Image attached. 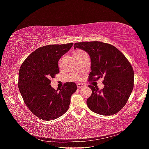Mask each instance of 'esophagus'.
Listing matches in <instances>:
<instances>
[{
	"mask_svg": "<svg viewBox=\"0 0 149 149\" xmlns=\"http://www.w3.org/2000/svg\"><path fill=\"white\" fill-rule=\"evenodd\" d=\"M77 86H78V88H83V87L84 86V84L81 83H77Z\"/></svg>",
	"mask_w": 149,
	"mask_h": 149,
	"instance_id": "1",
	"label": "esophagus"
}]
</instances>
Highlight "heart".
<instances>
[{
  "mask_svg": "<svg viewBox=\"0 0 149 149\" xmlns=\"http://www.w3.org/2000/svg\"><path fill=\"white\" fill-rule=\"evenodd\" d=\"M85 53L84 51L83 50H81V49H78V50H76L73 52V56H79L80 55H81V54Z\"/></svg>",
  "mask_w": 149,
  "mask_h": 149,
  "instance_id": "1",
  "label": "heart"
}]
</instances>
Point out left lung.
Masks as SVG:
<instances>
[{"label":"left lung","instance_id":"8db88e82","mask_svg":"<svg viewBox=\"0 0 149 149\" xmlns=\"http://www.w3.org/2000/svg\"><path fill=\"white\" fill-rule=\"evenodd\" d=\"M82 49L91 58L89 79L104 78L103 89L89 85L92 94L86 101L88 107L104 116L115 114L127 103L134 88V70L123 53L114 46L102 42L75 43L74 48Z\"/></svg>","mask_w":149,"mask_h":149}]
</instances>
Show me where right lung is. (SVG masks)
Here are the masks:
<instances>
[{"label":"right lung","instance_id":"1","mask_svg":"<svg viewBox=\"0 0 149 149\" xmlns=\"http://www.w3.org/2000/svg\"><path fill=\"white\" fill-rule=\"evenodd\" d=\"M73 43L49 45L31 53L22 64L18 86L26 106L37 118L45 120L58 118L68 111L70 98L77 89L73 82H67L55 90L50 78L60 73L58 62Z\"/></svg>","mask_w":149,"mask_h":149}]
</instances>
